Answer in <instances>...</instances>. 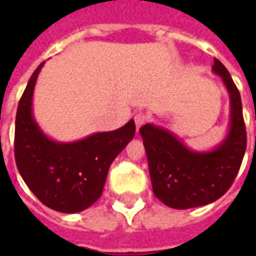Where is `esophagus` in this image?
<instances>
[{
	"label": "esophagus",
	"instance_id": "esophagus-1",
	"mask_svg": "<svg viewBox=\"0 0 256 256\" xmlns=\"http://www.w3.org/2000/svg\"><path fill=\"white\" fill-rule=\"evenodd\" d=\"M146 120H148V116H146L145 114H142V112H138V114L134 115V122H136V128H137V130H138L142 124H145Z\"/></svg>",
	"mask_w": 256,
	"mask_h": 256
}]
</instances>
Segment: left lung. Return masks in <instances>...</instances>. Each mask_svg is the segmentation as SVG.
<instances>
[{"mask_svg":"<svg viewBox=\"0 0 256 256\" xmlns=\"http://www.w3.org/2000/svg\"><path fill=\"white\" fill-rule=\"evenodd\" d=\"M212 71L222 78L230 97L229 133L215 150H189L168 130L150 123L140 128L154 193L172 208L200 207L224 196L234 181L246 154L247 132L238 89L229 71L216 58Z\"/></svg>","mask_w":256,"mask_h":256,"instance_id":"obj_1","label":"left lung"}]
</instances>
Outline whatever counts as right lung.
<instances>
[{
    "instance_id": "1",
    "label": "right lung",
    "mask_w": 256,
    "mask_h": 256,
    "mask_svg": "<svg viewBox=\"0 0 256 256\" xmlns=\"http://www.w3.org/2000/svg\"><path fill=\"white\" fill-rule=\"evenodd\" d=\"M41 63L31 75L16 112L14 160L27 186L46 207L66 214L84 211L98 200L110 166L136 134L134 120L114 132L75 142L53 141L32 118V93Z\"/></svg>"
}]
</instances>
